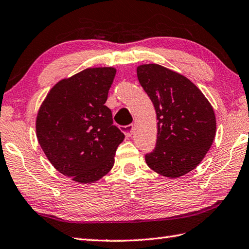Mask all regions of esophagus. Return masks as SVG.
<instances>
[{
    "mask_svg": "<svg viewBox=\"0 0 249 249\" xmlns=\"http://www.w3.org/2000/svg\"><path fill=\"white\" fill-rule=\"evenodd\" d=\"M122 130H123V133L125 134L126 137H130V136L134 133V124L123 126V127H122Z\"/></svg>",
    "mask_w": 249,
    "mask_h": 249,
    "instance_id": "34e87169",
    "label": "esophagus"
}]
</instances>
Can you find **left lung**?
Returning a JSON list of instances; mask_svg holds the SVG:
<instances>
[{"instance_id": "1", "label": "left lung", "mask_w": 249, "mask_h": 249, "mask_svg": "<svg viewBox=\"0 0 249 249\" xmlns=\"http://www.w3.org/2000/svg\"><path fill=\"white\" fill-rule=\"evenodd\" d=\"M137 76L158 119L157 144L145 162L162 176H183L202 162L215 139L213 107L191 81L163 66L141 65Z\"/></svg>"}]
</instances>
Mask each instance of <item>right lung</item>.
<instances>
[{"mask_svg":"<svg viewBox=\"0 0 249 249\" xmlns=\"http://www.w3.org/2000/svg\"><path fill=\"white\" fill-rule=\"evenodd\" d=\"M114 68H89L48 92L36 116V137L58 172L80 183L108 174L125 136L105 106Z\"/></svg>","mask_w":249,"mask_h":249,"instance_id":"add662e5","label":"right lung"}]
</instances>
